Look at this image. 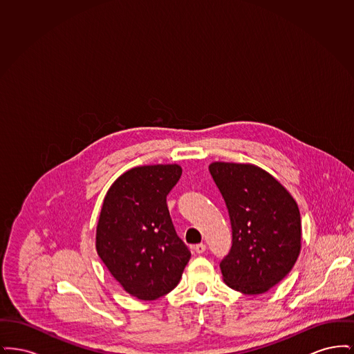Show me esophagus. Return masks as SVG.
I'll return each mask as SVG.
<instances>
[{
    "label": "esophagus",
    "instance_id": "esophagus-1",
    "mask_svg": "<svg viewBox=\"0 0 354 354\" xmlns=\"http://www.w3.org/2000/svg\"><path fill=\"white\" fill-rule=\"evenodd\" d=\"M205 248H207V247H205V244H203V243H201V244H196V245H195V252L201 254V253L205 251Z\"/></svg>",
    "mask_w": 354,
    "mask_h": 354
}]
</instances>
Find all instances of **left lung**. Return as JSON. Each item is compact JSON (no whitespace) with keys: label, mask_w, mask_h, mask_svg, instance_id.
Instances as JSON below:
<instances>
[{"label":"left lung","mask_w":354,"mask_h":354,"mask_svg":"<svg viewBox=\"0 0 354 354\" xmlns=\"http://www.w3.org/2000/svg\"><path fill=\"white\" fill-rule=\"evenodd\" d=\"M208 169L232 227L231 251L220 263L223 280L244 295L266 293L290 272L301 251L297 203L254 165L214 162Z\"/></svg>","instance_id":"left-lung-1"}]
</instances>
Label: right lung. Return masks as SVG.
I'll use <instances>...</instances> for the list:
<instances>
[{"label": "right lung", "instance_id": "obj_1", "mask_svg": "<svg viewBox=\"0 0 354 354\" xmlns=\"http://www.w3.org/2000/svg\"><path fill=\"white\" fill-rule=\"evenodd\" d=\"M180 175L179 165L134 167L119 176L103 199L97 253L122 288L139 300L152 301L171 292L191 257L166 203Z\"/></svg>", "mask_w": 354, "mask_h": 354}]
</instances>
